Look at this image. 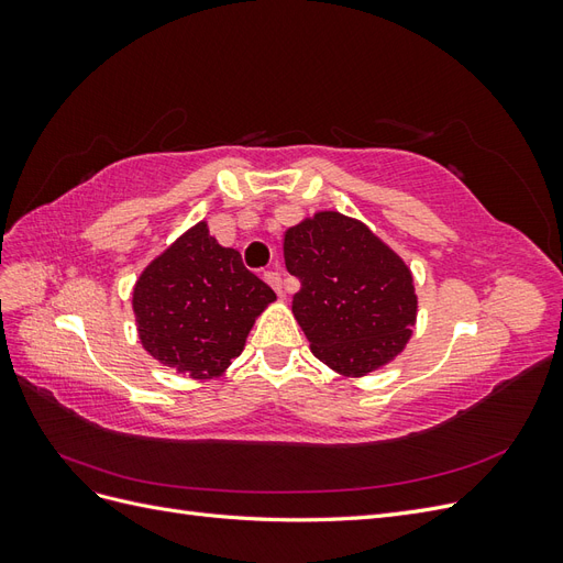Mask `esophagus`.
<instances>
[{"label": "esophagus", "instance_id": "1", "mask_svg": "<svg viewBox=\"0 0 563 563\" xmlns=\"http://www.w3.org/2000/svg\"><path fill=\"white\" fill-rule=\"evenodd\" d=\"M263 279H265V282L272 286V288H275V291H277L279 296H284V286H282V275H279V272L269 269V272H265Z\"/></svg>", "mask_w": 563, "mask_h": 563}]
</instances>
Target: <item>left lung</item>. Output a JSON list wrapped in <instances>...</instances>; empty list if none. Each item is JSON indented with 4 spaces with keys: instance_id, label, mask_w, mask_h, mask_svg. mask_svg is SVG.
Instances as JSON below:
<instances>
[{
    "instance_id": "1",
    "label": "left lung",
    "mask_w": 563,
    "mask_h": 563,
    "mask_svg": "<svg viewBox=\"0 0 563 563\" xmlns=\"http://www.w3.org/2000/svg\"><path fill=\"white\" fill-rule=\"evenodd\" d=\"M284 261L300 279L294 317L319 362L362 378L406 347L418 314L413 275L362 220L305 218L284 234Z\"/></svg>"
}]
</instances>
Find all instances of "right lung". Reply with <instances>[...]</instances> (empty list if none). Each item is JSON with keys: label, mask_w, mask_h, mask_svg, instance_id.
<instances>
[{"label": "right lung", "mask_w": 563, "mask_h": 563, "mask_svg": "<svg viewBox=\"0 0 563 563\" xmlns=\"http://www.w3.org/2000/svg\"><path fill=\"white\" fill-rule=\"evenodd\" d=\"M272 300V288L249 272L240 251L225 249L207 223L180 234L133 288L143 347L190 378L223 376Z\"/></svg>", "instance_id": "right-lung-1"}]
</instances>
